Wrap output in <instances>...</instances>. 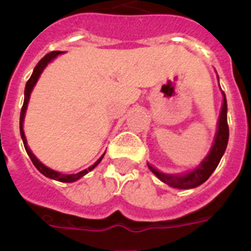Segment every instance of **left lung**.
Wrapping results in <instances>:
<instances>
[{"instance_id":"8db88e82","label":"left lung","mask_w":251,"mask_h":251,"mask_svg":"<svg viewBox=\"0 0 251 251\" xmlns=\"http://www.w3.org/2000/svg\"><path fill=\"white\" fill-rule=\"evenodd\" d=\"M226 109L228 108H226V94L223 92V106L222 112H220V117H219L218 131H216V135H215L214 145L211 147L208 155L199 164V167H197L189 173H185V175H165L163 172L157 171L156 168H153L152 165L147 164L150 171L152 172L160 181H163L169 186L176 187V189H193V187L202 185L212 175V172L216 169V167L220 163V159L226 152L228 138H229V127H228V121H226Z\"/></svg>"}]
</instances>
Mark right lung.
<instances>
[{
    "label": "right lung",
    "mask_w": 251,
    "mask_h": 251,
    "mask_svg": "<svg viewBox=\"0 0 251 251\" xmlns=\"http://www.w3.org/2000/svg\"><path fill=\"white\" fill-rule=\"evenodd\" d=\"M64 52H61V50H54V52H50L48 53V54H45L43 58H41L40 61H39V64L35 66V69H33V73L32 75H31V78H29L28 80H27V83H25V101H23V106H22V110H21V121H19V129H21V137L22 139H23V145H25V151H27V153H28L29 159L32 160L33 165L36 167V169L40 173H43V175L45 176V177H48V178H52V179H56V181H60V182H74V181H76V179H79L80 177H83L84 175H87L88 172H91L92 169H94L96 165L101 161L102 159V155L100 159H99L96 163H95L94 165H91L88 169H84V171L79 172V173H75V175H62V173H60V172H56L53 171V169H50V168L45 167L43 163H40V161L37 160V157L35 156L32 153V151L29 150L28 145H27V141H25V131H23V121H25V110H27V105H28V100H29V95H31V92H32L33 87H35V84H36L37 79H39V76H40V74L43 73V70L45 69V66L50 62V61L53 60V58H56L58 54H62Z\"/></svg>",
    "instance_id": "add662e5"
}]
</instances>
